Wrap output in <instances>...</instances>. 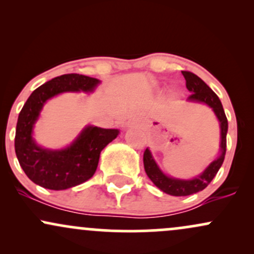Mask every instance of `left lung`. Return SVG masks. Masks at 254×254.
<instances>
[{
  "mask_svg": "<svg viewBox=\"0 0 254 254\" xmlns=\"http://www.w3.org/2000/svg\"><path fill=\"white\" fill-rule=\"evenodd\" d=\"M184 77L186 80V88L190 90L191 95L188 98L189 101L193 103H203L211 107L215 112L216 117L220 122L221 127V154L216 160L211 162L204 172L199 176L193 178L191 180L176 179V178L168 177L164 174V172L156 165L155 160L151 156L150 150L145 149L143 154V164L144 171L149 179L154 183L165 193L171 194V196H189V194L197 193V192L204 190L214 177L216 176L218 170L223 164L224 155H226L227 147V131H228V121H227L226 113H224L223 106L221 100L218 99L216 93L212 90L200 77L194 75L191 71H182Z\"/></svg>",
  "mask_w": 254,
  "mask_h": 254,
  "instance_id": "1",
  "label": "left lung"
}]
</instances>
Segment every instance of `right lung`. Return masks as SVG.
I'll use <instances>...</instances> for the list:
<instances>
[{"instance_id": "add662e5", "label": "right lung", "mask_w": 254, "mask_h": 254, "mask_svg": "<svg viewBox=\"0 0 254 254\" xmlns=\"http://www.w3.org/2000/svg\"><path fill=\"white\" fill-rule=\"evenodd\" d=\"M98 78L64 74L38 87L17 118L15 153L21 168L33 183L49 190H65L90 179L98 167L101 150L118 136L117 129L88 125L69 147L60 150L39 147L32 137L44 104L64 92H93Z\"/></svg>"}]
</instances>
